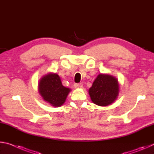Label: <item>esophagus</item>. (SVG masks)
Instances as JSON below:
<instances>
[{
	"label": "esophagus",
	"mask_w": 154,
	"mask_h": 154,
	"mask_svg": "<svg viewBox=\"0 0 154 154\" xmlns=\"http://www.w3.org/2000/svg\"><path fill=\"white\" fill-rule=\"evenodd\" d=\"M75 88H81L83 87V84L82 83H75L74 84Z\"/></svg>",
	"instance_id": "34e87169"
}]
</instances>
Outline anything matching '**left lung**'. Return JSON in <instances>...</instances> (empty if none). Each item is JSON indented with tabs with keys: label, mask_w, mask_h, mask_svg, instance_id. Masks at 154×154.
<instances>
[{
	"label": "left lung",
	"mask_w": 154,
	"mask_h": 154,
	"mask_svg": "<svg viewBox=\"0 0 154 154\" xmlns=\"http://www.w3.org/2000/svg\"><path fill=\"white\" fill-rule=\"evenodd\" d=\"M118 94V79L109 75H98L89 89L91 100L99 106L111 105L116 100Z\"/></svg>",
	"instance_id": "left-lung-1"
}]
</instances>
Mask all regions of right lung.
<instances>
[{
  "instance_id": "right-lung-1",
  "label": "right lung",
  "mask_w": 154,
  "mask_h": 154,
  "mask_svg": "<svg viewBox=\"0 0 154 154\" xmlns=\"http://www.w3.org/2000/svg\"><path fill=\"white\" fill-rule=\"evenodd\" d=\"M38 91L44 100L54 106H60L64 103L71 90L62 85L58 75L49 73L41 79Z\"/></svg>"
}]
</instances>
